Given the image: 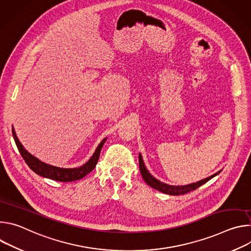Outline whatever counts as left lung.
Here are the masks:
<instances>
[{"label":"left lung","instance_id":"left-lung-1","mask_svg":"<svg viewBox=\"0 0 251 251\" xmlns=\"http://www.w3.org/2000/svg\"><path fill=\"white\" fill-rule=\"evenodd\" d=\"M139 167H140V172H141V175L143 176V178H144V181L152 188H154L155 190H158L159 192H162L164 194H167V195H171V196H178V195H185V194H188L189 192H192V191H195L197 190L199 187H201V185L205 184L207 181H209L210 178H212L213 176H216L217 175H219L222 171H219L218 173L213 174L212 176H208V177H205L203 178V180H201L197 183H193V184H190V185H186V186H171V185H167L165 183H162L160 181H158L157 178H155L149 172L148 170L146 169L145 165H144V162H143V159H142V156L141 154H139Z\"/></svg>","mask_w":251,"mask_h":251}]
</instances>
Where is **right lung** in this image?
<instances>
[{
  "instance_id": "right-lung-1",
  "label": "right lung",
  "mask_w": 251,
  "mask_h": 251,
  "mask_svg": "<svg viewBox=\"0 0 251 251\" xmlns=\"http://www.w3.org/2000/svg\"><path fill=\"white\" fill-rule=\"evenodd\" d=\"M12 132H13V137H14L15 142H16V145H17L22 157L24 158L25 162L26 163V165L35 174H38V175H40L42 176H45V177H48V178H51V180H54V181H58V182L77 181V180H80V178L84 177L87 174H89L95 168V166L98 162L99 156H100L102 146L106 141V138L101 141V143L96 148L92 157L84 165H82L78 168L64 169V168H59V167H54V166H51V165H48V164L40 161L39 159H37L31 154H29L24 148V146L21 144V142L19 141L14 128H12Z\"/></svg>"
}]
</instances>
